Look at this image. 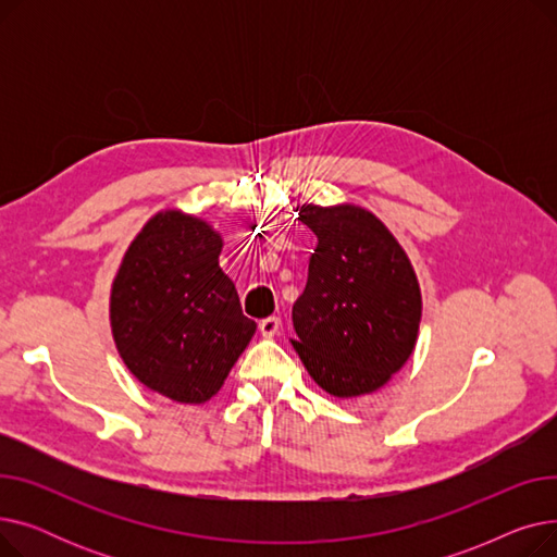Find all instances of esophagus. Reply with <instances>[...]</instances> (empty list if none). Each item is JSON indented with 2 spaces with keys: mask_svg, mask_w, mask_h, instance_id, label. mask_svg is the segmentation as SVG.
<instances>
[{
  "mask_svg": "<svg viewBox=\"0 0 557 557\" xmlns=\"http://www.w3.org/2000/svg\"><path fill=\"white\" fill-rule=\"evenodd\" d=\"M280 318L277 315H269V318H263L261 323H259V332H261V336H267V338H273L277 332H280Z\"/></svg>",
  "mask_w": 557,
  "mask_h": 557,
  "instance_id": "esophagus-1",
  "label": "esophagus"
}]
</instances>
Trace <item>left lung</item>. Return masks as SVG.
Wrapping results in <instances>:
<instances>
[{
    "mask_svg": "<svg viewBox=\"0 0 557 557\" xmlns=\"http://www.w3.org/2000/svg\"><path fill=\"white\" fill-rule=\"evenodd\" d=\"M296 212L318 246L294 305L290 345L325 393L370 395L404 368L418 343L422 294L413 263L393 232L359 205L309 202Z\"/></svg>",
    "mask_w": 557,
    "mask_h": 557,
    "instance_id": "1",
    "label": "left lung"
}]
</instances>
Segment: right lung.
Instances as JSON below:
<instances>
[{
  "instance_id": "1",
  "label": "right lung",
  "mask_w": 557,
  "mask_h": 557,
  "mask_svg": "<svg viewBox=\"0 0 557 557\" xmlns=\"http://www.w3.org/2000/svg\"><path fill=\"white\" fill-rule=\"evenodd\" d=\"M221 234L183 210L146 221L110 288V327L139 384L181 404L214 397L250 338L234 282L221 271Z\"/></svg>"
}]
</instances>
